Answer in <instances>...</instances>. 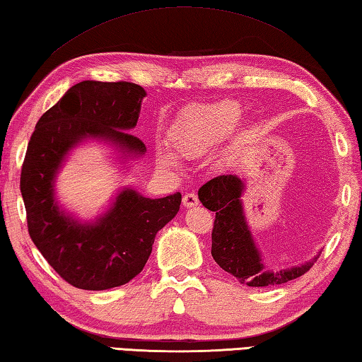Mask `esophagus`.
Here are the masks:
<instances>
[{
	"label": "esophagus",
	"instance_id": "obj_1",
	"mask_svg": "<svg viewBox=\"0 0 362 362\" xmlns=\"http://www.w3.org/2000/svg\"><path fill=\"white\" fill-rule=\"evenodd\" d=\"M198 204H199V199L194 193H187L185 196H183V206L185 207H194V206H198Z\"/></svg>",
	"mask_w": 362,
	"mask_h": 362
}]
</instances>
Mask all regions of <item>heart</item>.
Returning <instances> with one entry per match:
<instances>
[{
	"label": "heart",
	"mask_w": 362,
	"mask_h": 362,
	"mask_svg": "<svg viewBox=\"0 0 362 362\" xmlns=\"http://www.w3.org/2000/svg\"><path fill=\"white\" fill-rule=\"evenodd\" d=\"M242 106L238 101L223 100L189 109L173 129V146L182 156L198 158L221 144L233 133L242 118ZM164 168L177 166L175 156L164 153L160 156Z\"/></svg>",
	"instance_id": "b5f03b06"
}]
</instances>
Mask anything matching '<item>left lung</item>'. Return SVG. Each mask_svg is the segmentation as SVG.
<instances>
[{"mask_svg":"<svg viewBox=\"0 0 362 362\" xmlns=\"http://www.w3.org/2000/svg\"><path fill=\"white\" fill-rule=\"evenodd\" d=\"M244 192L245 180L233 174L215 177L198 192L202 206L215 212L212 256L216 264L248 286L281 285L304 275L320 253L302 264L277 272L267 271L245 218Z\"/></svg>","mask_w":362,"mask_h":362,"instance_id":"8db88e82","label":"left lung"}]
</instances>
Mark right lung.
Masks as SVG:
<instances>
[{
    "label": "right lung",
    "mask_w": 362,
    "mask_h": 362,
    "mask_svg": "<svg viewBox=\"0 0 362 362\" xmlns=\"http://www.w3.org/2000/svg\"><path fill=\"white\" fill-rule=\"evenodd\" d=\"M146 95L131 82H78L39 118L28 142L21 192L30 238L55 272L81 290L103 291L133 280L152 253L156 233L180 209V193L150 199L131 187L93 220L77 218L58 204V173L81 144H107L123 163L146 155L144 142L128 133Z\"/></svg>",
    "instance_id": "obj_1"
}]
</instances>
